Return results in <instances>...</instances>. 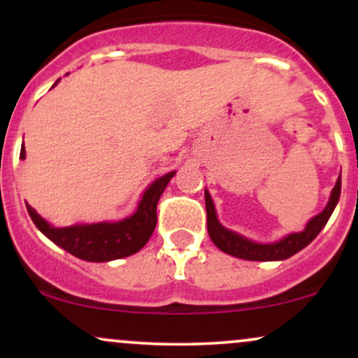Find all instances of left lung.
I'll return each mask as SVG.
<instances>
[{
	"mask_svg": "<svg viewBox=\"0 0 358 358\" xmlns=\"http://www.w3.org/2000/svg\"><path fill=\"white\" fill-rule=\"evenodd\" d=\"M340 192H342V176H338V180H336L334 190H331L330 200H328L324 210L308 222L305 231L289 234V236L282 237L281 241L273 242V244H257V242L245 239L241 234L229 231V229H225L224 225L217 220L215 205L212 202L210 193L205 190L208 236H210L212 242L222 250V252L231 254V256L245 259V261H282V259L294 256L299 250L305 249L306 245L318 236L320 231L327 225L331 213H334L336 203H338Z\"/></svg>",
	"mask_w": 358,
	"mask_h": 358,
	"instance_id": "obj_1",
	"label": "left lung"
}]
</instances>
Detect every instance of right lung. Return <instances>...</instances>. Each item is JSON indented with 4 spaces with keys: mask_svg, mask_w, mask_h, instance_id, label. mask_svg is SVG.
<instances>
[{
    "mask_svg": "<svg viewBox=\"0 0 358 358\" xmlns=\"http://www.w3.org/2000/svg\"><path fill=\"white\" fill-rule=\"evenodd\" d=\"M59 80L52 87H55ZM20 158L24 159V146H22V151H20ZM173 176L175 171H170L162 178L155 180L143 193L136 212L119 222L53 227L28 203L27 210L38 231L47 236L53 244L71 252L72 256L90 262L114 261V259L131 256L145 248L155 231L156 220H158L156 219V205H158L162 193L165 192L168 182Z\"/></svg>",
    "mask_w": 358,
    "mask_h": 358,
    "instance_id": "add662e5",
    "label": "right lung"
}]
</instances>
